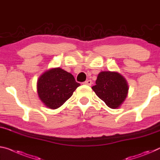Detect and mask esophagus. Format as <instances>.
<instances>
[{
  "instance_id": "esophagus-1",
  "label": "esophagus",
  "mask_w": 160,
  "mask_h": 160,
  "mask_svg": "<svg viewBox=\"0 0 160 160\" xmlns=\"http://www.w3.org/2000/svg\"><path fill=\"white\" fill-rule=\"evenodd\" d=\"M83 84L87 85H92V81H91L90 80H86V81H85L84 82H83Z\"/></svg>"
}]
</instances>
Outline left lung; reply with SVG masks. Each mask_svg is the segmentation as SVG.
<instances>
[{"label":"left lung","instance_id":"1","mask_svg":"<svg viewBox=\"0 0 160 160\" xmlns=\"http://www.w3.org/2000/svg\"><path fill=\"white\" fill-rule=\"evenodd\" d=\"M96 85L92 89L109 108L115 109L125 101L128 85L126 80L115 72L105 71L99 73Z\"/></svg>","mask_w":160,"mask_h":160}]
</instances>
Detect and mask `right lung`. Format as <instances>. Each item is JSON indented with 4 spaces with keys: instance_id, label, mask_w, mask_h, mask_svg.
<instances>
[{
    "instance_id": "1",
    "label": "right lung",
    "mask_w": 160,
    "mask_h": 160,
    "mask_svg": "<svg viewBox=\"0 0 160 160\" xmlns=\"http://www.w3.org/2000/svg\"><path fill=\"white\" fill-rule=\"evenodd\" d=\"M80 85L72 74L61 68H53L38 80V93L48 108L57 109L68 100Z\"/></svg>"
}]
</instances>
